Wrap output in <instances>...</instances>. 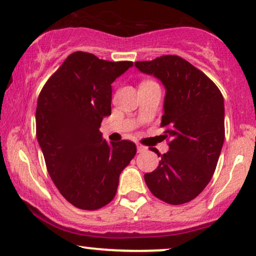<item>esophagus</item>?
I'll return each instance as SVG.
<instances>
[{
    "label": "esophagus",
    "instance_id": "1",
    "mask_svg": "<svg viewBox=\"0 0 256 256\" xmlns=\"http://www.w3.org/2000/svg\"><path fill=\"white\" fill-rule=\"evenodd\" d=\"M146 150V146H142L140 143H137V152H144Z\"/></svg>",
    "mask_w": 256,
    "mask_h": 256
}]
</instances>
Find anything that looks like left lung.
Segmentation results:
<instances>
[{"mask_svg":"<svg viewBox=\"0 0 256 256\" xmlns=\"http://www.w3.org/2000/svg\"><path fill=\"white\" fill-rule=\"evenodd\" d=\"M138 70L154 75L166 88L161 128L169 150L144 175L156 198L172 205L188 202L210 182L224 143V98L204 72L184 58L167 54L136 62Z\"/></svg>","mask_w":256,"mask_h":256,"instance_id":"obj_1","label":"left lung"}]
</instances>
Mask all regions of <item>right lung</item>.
I'll use <instances>...</instances> for the list:
<instances>
[{"mask_svg":"<svg viewBox=\"0 0 256 256\" xmlns=\"http://www.w3.org/2000/svg\"><path fill=\"white\" fill-rule=\"evenodd\" d=\"M132 66L74 52L40 92L36 138L52 181L75 208L93 211L112 202L120 173L136 155L134 142L108 144L98 130L110 114V84Z\"/></svg>","mask_w":256,"mask_h":256,"instance_id":"right-lung-1","label":"right lung"}]
</instances>
